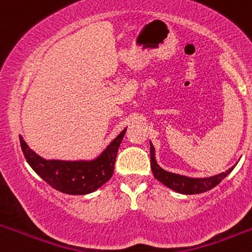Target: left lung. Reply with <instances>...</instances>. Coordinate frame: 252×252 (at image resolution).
Listing matches in <instances>:
<instances>
[{
	"label": "left lung",
	"instance_id": "obj_1",
	"mask_svg": "<svg viewBox=\"0 0 252 252\" xmlns=\"http://www.w3.org/2000/svg\"><path fill=\"white\" fill-rule=\"evenodd\" d=\"M150 160H151V171H153L155 179L161 182L164 186L170 188L171 190L180 193V194H199V193H204L207 190H211L215 188L216 186L221 183L222 180L230 174L236 164L231 166L228 170L220 173V174L212 175V177L206 178H190L186 177V175L175 174L171 171L162 169L161 166L158 164L157 158H155V148L150 141Z\"/></svg>",
	"mask_w": 252,
	"mask_h": 252
}]
</instances>
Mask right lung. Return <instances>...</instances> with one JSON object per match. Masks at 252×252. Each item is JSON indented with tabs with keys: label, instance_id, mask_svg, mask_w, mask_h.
<instances>
[{
	"label": "right lung",
	"instance_id": "add662e5",
	"mask_svg": "<svg viewBox=\"0 0 252 252\" xmlns=\"http://www.w3.org/2000/svg\"><path fill=\"white\" fill-rule=\"evenodd\" d=\"M126 128L106 146L98 157L91 160L45 159L30 149L22 136H20V144L29 165L49 186L65 194L83 195L97 190L112 178L117 151Z\"/></svg>",
	"mask_w": 252,
	"mask_h": 252
}]
</instances>
